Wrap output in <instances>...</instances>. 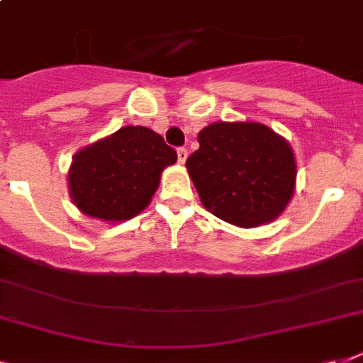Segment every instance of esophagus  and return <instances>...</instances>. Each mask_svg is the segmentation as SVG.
<instances>
[{
	"instance_id": "1",
	"label": "esophagus",
	"mask_w": 363,
	"mask_h": 363,
	"mask_svg": "<svg viewBox=\"0 0 363 363\" xmlns=\"http://www.w3.org/2000/svg\"><path fill=\"white\" fill-rule=\"evenodd\" d=\"M186 158H188L186 148H179V150H177V160H179V164H184V162H186Z\"/></svg>"
}]
</instances>
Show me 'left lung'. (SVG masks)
Returning a JSON list of instances; mask_svg holds the SVG:
<instances>
[{
	"label": "left lung",
	"mask_w": 363,
	"mask_h": 363,
	"mask_svg": "<svg viewBox=\"0 0 363 363\" xmlns=\"http://www.w3.org/2000/svg\"><path fill=\"white\" fill-rule=\"evenodd\" d=\"M186 160L201 203L220 220L258 228L282 215L296 190L290 143L259 122H213Z\"/></svg>",
	"instance_id": "8db88e82"
}]
</instances>
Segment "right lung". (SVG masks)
Here are the masks:
<instances>
[{
	"mask_svg": "<svg viewBox=\"0 0 363 363\" xmlns=\"http://www.w3.org/2000/svg\"><path fill=\"white\" fill-rule=\"evenodd\" d=\"M177 162L164 137L145 125H124L73 156L71 201L86 216L124 222L147 209L162 171Z\"/></svg>",
	"mask_w": 363,
	"mask_h": 363,
	"instance_id": "right-lung-1",
	"label": "right lung"
}]
</instances>
